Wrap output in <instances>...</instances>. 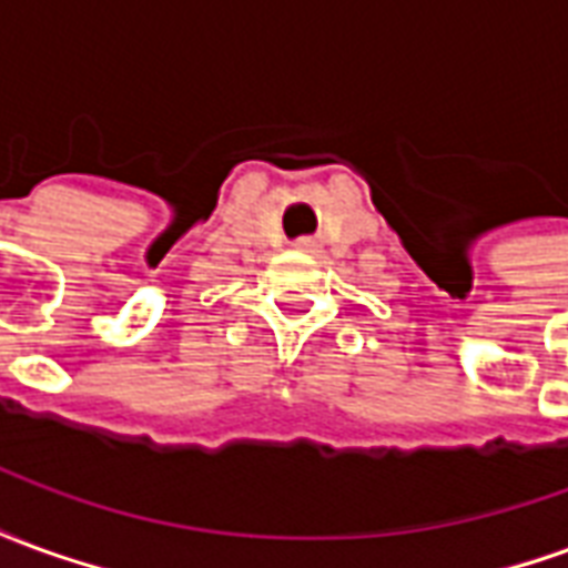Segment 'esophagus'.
Here are the masks:
<instances>
[{
	"label": "esophagus",
	"mask_w": 568,
	"mask_h": 568,
	"mask_svg": "<svg viewBox=\"0 0 568 568\" xmlns=\"http://www.w3.org/2000/svg\"><path fill=\"white\" fill-rule=\"evenodd\" d=\"M297 248H301V252H307V255H316V252H320V243H316V240H301Z\"/></svg>",
	"instance_id": "obj_1"
}]
</instances>
